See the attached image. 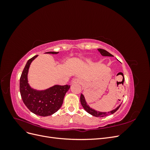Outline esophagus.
Segmentation results:
<instances>
[{"label":"esophagus","instance_id":"obj_1","mask_svg":"<svg viewBox=\"0 0 150 150\" xmlns=\"http://www.w3.org/2000/svg\"><path fill=\"white\" fill-rule=\"evenodd\" d=\"M80 83V79L78 78H74L73 79L72 81V84H74V83Z\"/></svg>","mask_w":150,"mask_h":150}]
</instances>
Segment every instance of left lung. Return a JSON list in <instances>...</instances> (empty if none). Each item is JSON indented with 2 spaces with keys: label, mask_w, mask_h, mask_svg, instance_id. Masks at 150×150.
<instances>
[{
  "label": "left lung",
  "mask_w": 150,
  "mask_h": 150,
  "mask_svg": "<svg viewBox=\"0 0 150 150\" xmlns=\"http://www.w3.org/2000/svg\"><path fill=\"white\" fill-rule=\"evenodd\" d=\"M98 50L99 51V52L101 53V55L103 56H111V57L113 56L111 54H110V52H108V51H106V50L102 49H98ZM80 101H81V105L83 106V108L86 111H87L88 113H89L90 115H93L94 116H96V117H104V116L112 115V114H113V113H115L117 110H118L119 108L121 106V104H120V106H117L116 109H115V110H113L111 111H109L108 112H100V111H98L94 110H93V109H92L91 108H90L89 106V105L87 104V103H86V101L85 100L84 96V95L83 94H81Z\"/></svg>",
  "instance_id": "1"
}]
</instances>
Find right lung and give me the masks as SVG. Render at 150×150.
<instances>
[{
    "label": "right lung",
    "mask_w": 150,
    "mask_h": 150,
    "mask_svg": "<svg viewBox=\"0 0 150 150\" xmlns=\"http://www.w3.org/2000/svg\"><path fill=\"white\" fill-rule=\"evenodd\" d=\"M56 54L59 52H47ZM38 57L35 56L27 62L20 78V93L25 105L34 114L40 116L52 115L61 107L69 85H54L46 90L39 91L32 88L28 83V74L30 65Z\"/></svg>",
    "instance_id": "obj_1"
}]
</instances>
